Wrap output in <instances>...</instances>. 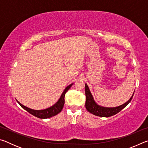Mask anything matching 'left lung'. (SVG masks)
Segmentation results:
<instances>
[{
    "mask_svg": "<svg viewBox=\"0 0 148 148\" xmlns=\"http://www.w3.org/2000/svg\"><path fill=\"white\" fill-rule=\"evenodd\" d=\"M86 87V108L87 111L90 113L95 115V116L99 117H108L114 116L119 112L122 109L126 107L130 102L131 101L134 93V91L132 94V97L129 99V101H127L125 103L120 105L119 106L116 107H105L101 106L95 102V99L92 97L91 91L87 84H85Z\"/></svg>",
    "mask_w": 148,
    "mask_h": 148,
    "instance_id": "obj_1",
    "label": "left lung"
}]
</instances>
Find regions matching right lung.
<instances>
[{
    "label": "right lung",
    "instance_id": "obj_1",
    "mask_svg": "<svg viewBox=\"0 0 148 148\" xmlns=\"http://www.w3.org/2000/svg\"><path fill=\"white\" fill-rule=\"evenodd\" d=\"M74 83H72L71 84H70L69 86H67L66 88L64 89V90L62 92V93L61 94V97H60L59 99L57 101L56 104H54L53 106H50L47 108L44 109V110H33L31 108H29L25 106H24L22 104L20 103V102L17 101V102H18V104L21 106L24 110H25L26 111H27L32 115H33L34 116L38 117V118L40 119H47V118H50V117H53L56 116L58 114H59L60 112H61V110L62 109V108L64 106V96L66 92L67 91L71 88L72 87V85H73Z\"/></svg>",
    "mask_w": 148,
    "mask_h": 148
}]
</instances>
